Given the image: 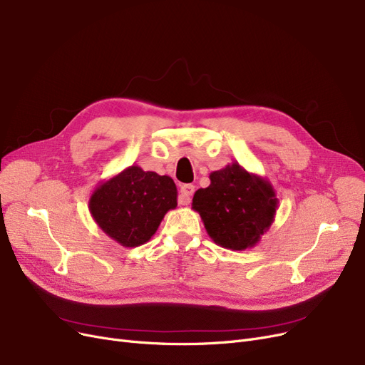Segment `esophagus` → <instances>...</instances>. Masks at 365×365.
Returning <instances> with one entry per match:
<instances>
[{
  "instance_id": "34e87169",
  "label": "esophagus",
  "mask_w": 365,
  "mask_h": 365,
  "mask_svg": "<svg viewBox=\"0 0 365 365\" xmlns=\"http://www.w3.org/2000/svg\"><path fill=\"white\" fill-rule=\"evenodd\" d=\"M194 191H195L194 185H182L180 186V200H179V202L182 205H187L189 202H191V197L194 195Z\"/></svg>"
}]
</instances>
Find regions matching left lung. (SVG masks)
<instances>
[{"mask_svg": "<svg viewBox=\"0 0 365 365\" xmlns=\"http://www.w3.org/2000/svg\"><path fill=\"white\" fill-rule=\"evenodd\" d=\"M210 185L194 194L210 239L225 249L246 250L259 243L274 222L279 200L273 185L239 163L210 173Z\"/></svg>", "mask_w": 365, "mask_h": 365, "instance_id": "1", "label": "left lung"}]
</instances>
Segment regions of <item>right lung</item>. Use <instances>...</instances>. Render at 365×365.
I'll return each mask as SVG.
<instances>
[{
  "instance_id": "obj_1",
  "label": "right lung",
  "mask_w": 365,
  "mask_h": 365,
  "mask_svg": "<svg viewBox=\"0 0 365 365\" xmlns=\"http://www.w3.org/2000/svg\"><path fill=\"white\" fill-rule=\"evenodd\" d=\"M178 207V187L170 176L131 165L101 182L89 198L92 219L123 247L148 243L168 210Z\"/></svg>"
}]
</instances>
